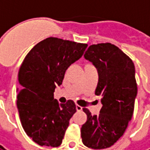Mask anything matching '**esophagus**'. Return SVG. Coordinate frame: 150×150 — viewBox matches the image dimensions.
<instances>
[{
    "label": "esophagus",
    "instance_id": "esophagus-1",
    "mask_svg": "<svg viewBox=\"0 0 150 150\" xmlns=\"http://www.w3.org/2000/svg\"><path fill=\"white\" fill-rule=\"evenodd\" d=\"M82 108H83L81 107V106H79V105H78V104H76V110L78 111H81L82 110Z\"/></svg>",
    "mask_w": 150,
    "mask_h": 150
}]
</instances>
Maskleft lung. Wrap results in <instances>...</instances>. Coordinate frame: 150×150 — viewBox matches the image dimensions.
<instances>
[{
    "mask_svg": "<svg viewBox=\"0 0 150 150\" xmlns=\"http://www.w3.org/2000/svg\"><path fill=\"white\" fill-rule=\"evenodd\" d=\"M84 58L97 69L95 94L102 97L103 106L98 116L83 109L88 120L82 125V142L93 149L108 148L122 137L132 119L137 94L135 67L129 56L108 42L90 46Z\"/></svg>",
    "mask_w": 150,
    "mask_h": 150,
    "instance_id": "8db88e82",
    "label": "left lung"
}]
</instances>
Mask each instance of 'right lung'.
<instances>
[{
	"mask_svg": "<svg viewBox=\"0 0 150 150\" xmlns=\"http://www.w3.org/2000/svg\"><path fill=\"white\" fill-rule=\"evenodd\" d=\"M88 44L47 38L34 46L18 72V106L21 125L42 146L62 144L69 120L76 112L74 101L59 104L54 99L57 85L72 63L83 54Z\"/></svg>",
	"mask_w": 150,
	"mask_h": 150,
	"instance_id": "right-lung-1",
	"label": "right lung"
}]
</instances>
